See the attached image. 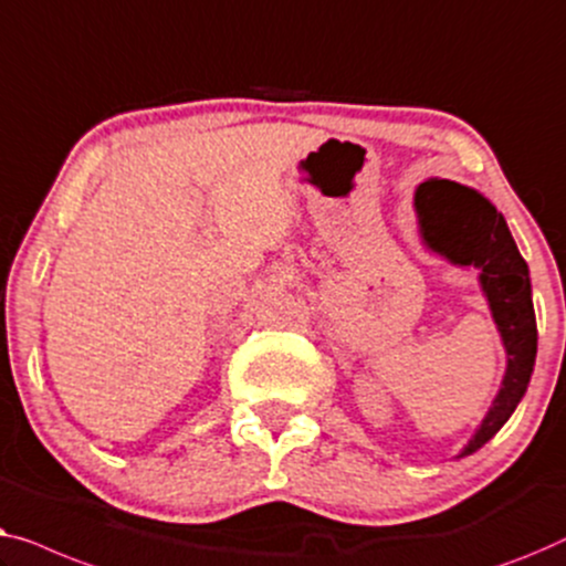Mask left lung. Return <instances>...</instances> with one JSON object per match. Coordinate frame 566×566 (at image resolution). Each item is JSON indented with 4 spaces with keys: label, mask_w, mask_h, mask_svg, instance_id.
I'll list each match as a JSON object with an SVG mask.
<instances>
[{
    "label": "left lung",
    "mask_w": 566,
    "mask_h": 566,
    "mask_svg": "<svg viewBox=\"0 0 566 566\" xmlns=\"http://www.w3.org/2000/svg\"><path fill=\"white\" fill-rule=\"evenodd\" d=\"M433 181H423L416 192V210L420 218V233L428 249L441 253L457 266L480 269V284L484 297L490 302L492 317H495L500 338H503L507 366L503 385L492 408L476 428L472 439L464 446L459 457H469L482 449L500 428L507 423L513 410L518 408L531 381L533 364H536V313L531 300V276L518 245H515L511 230L495 205L484 200L480 192L469 187H459L464 195L457 218L449 222H433L428 226L423 212V192Z\"/></svg>",
    "instance_id": "8db88e82"
}]
</instances>
